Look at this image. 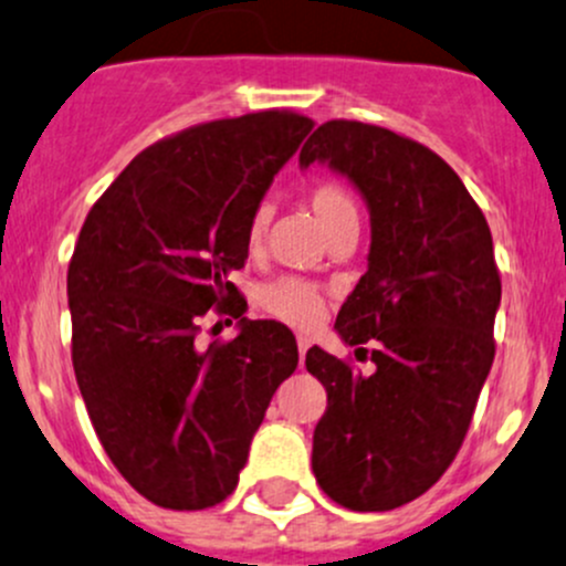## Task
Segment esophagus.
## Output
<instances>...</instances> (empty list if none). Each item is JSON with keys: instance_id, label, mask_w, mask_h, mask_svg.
<instances>
[{"instance_id": "34e87169", "label": "esophagus", "mask_w": 566, "mask_h": 566, "mask_svg": "<svg viewBox=\"0 0 566 566\" xmlns=\"http://www.w3.org/2000/svg\"><path fill=\"white\" fill-rule=\"evenodd\" d=\"M296 346H300V365L305 363V354H307V348H311V340H307V337H296Z\"/></svg>"}]
</instances>
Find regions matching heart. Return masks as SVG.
Listing matches in <instances>:
<instances>
[{
  "label": "heart",
  "mask_w": 566,
  "mask_h": 566,
  "mask_svg": "<svg viewBox=\"0 0 566 566\" xmlns=\"http://www.w3.org/2000/svg\"><path fill=\"white\" fill-rule=\"evenodd\" d=\"M307 203H311V212L316 214L318 226L324 229V234L329 240L346 234V231L359 229V209L357 201H354L352 193L346 188L335 182H322L307 193ZM272 209L270 203H261V207L253 209L248 223V234H244V242H248L250 253L264 244L266 229H270ZM259 305L261 311H266L270 316L281 318V322L291 326H313L322 318L324 311V296L322 291L313 283L302 281V277H275V281L264 283L259 289Z\"/></svg>",
  "instance_id": "obj_1"
}]
</instances>
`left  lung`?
<instances>
[{
  "mask_svg": "<svg viewBox=\"0 0 566 566\" xmlns=\"http://www.w3.org/2000/svg\"><path fill=\"white\" fill-rule=\"evenodd\" d=\"M313 163L346 177L370 212L368 270L335 329L346 346L376 343L365 376L324 348L307 352L326 389L313 474L348 510H395L455 460L491 373L493 237L458 174L398 133L332 119L302 147L300 166Z\"/></svg>",
  "mask_w": 566,
  "mask_h": 566,
  "instance_id": "left-lung-1",
  "label": "left lung"
}]
</instances>
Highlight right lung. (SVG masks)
Wrapping results in <instances>:
<instances>
[{"label": "right lung", "mask_w": 566, "mask_h": 566, "mask_svg": "<svg viewBox=\"0 0 566 566\" xmlns=\"http://www.w3.org/2000/svg\"><path fill=\"white\" fill-rule=\"evenodd\" d=\"M311 130L289 111L196 125L133 157L86 214L67 270L75 381L111 463L157 506L207 510L234 493L300 363L289 326L244 318L229 272ZM209 306L241 318L238 337L198 349Z\"/></svg>", "instance_id": "1"}]
</instances>
